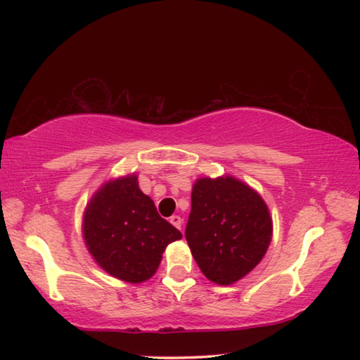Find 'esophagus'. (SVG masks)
Segmentation results:
<instances>
[{
    "instance_id": "1",
    "label": "esophagus",
    "mask_w": 360,
    "mask_h": 360,
    "mask_svg": "<svg viewBox=\"0 0 360 360\" xmlns=\"http://www.w3.org/2000/svg\"><path fill=\"white\" fill-rule=\"evenodd\" d=\"M169 222H172L176 229H182V219H181V216H172L169 217Z\"/></svg>"
}]
</instances>
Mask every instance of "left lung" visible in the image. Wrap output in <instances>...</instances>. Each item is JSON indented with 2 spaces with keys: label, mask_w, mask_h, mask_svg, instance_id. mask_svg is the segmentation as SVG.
Listing matches in <instances>:
<instances>
[{
  "label": "left lung",
  "mask_w": 360,
  "mask_h": 360,
  "mask_svg": "<svg viewBox=\"0 0 360 360\" xmlns=\"http://www.w3.org/2000/svg\"><path fill=\"white\" fill-rule=\"evenodd\" d=\"M273 225L264 200L238 179L202 178L192 188L186 240L210 281L227 285L264 257Z\"/></svg>",
  "instance_id": "left-lung-1"
}]
</instances>
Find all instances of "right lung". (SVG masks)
<instances>
[{"instance_id": "obj_1", "label": "right lung", "mask_w": 360, "mask_h": 360, "mask_svg": "<svg viewBox=\"0 0 360 360\" xmlns=\"http://www.w3.org/2000/svg\"><path fill=\"white\" fill-rule=\"evenodd\" d=\"M82 231L96 264L127 283L149 279L165 248L182 238L139 191L135 174L109 181L94 195L85 208Z\"/></svg>"}]
</instances>
